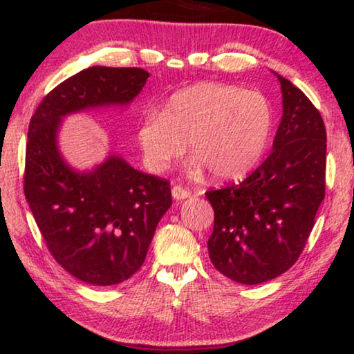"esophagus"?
<instances>
[{"label": "esophagus", "instance_id": "1", "mask_svg": "<svg viewBox=\"0 0 354 354\" xmlns=\"http://www.w3.org/2000/svg\"><path fill=\"white\" fill-rule=\"evenodd\" d=\"M192 193L187 190V188H183L180 185H174L172 187V196L174 200H185V198L190 196Z\"/></svg>", "mask_w": 354, "mask_h": 354}]
</instances>
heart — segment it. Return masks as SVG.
Listing matches in <instances>:
<instances>
[{"instance_id": "b5f03b06", "label": "heart", "mask_w": 354, "mask_h": 354, "mask_svg": "<svg viewBox=\"0 0 354 354\" xmlns=\"http://www.w3.org/2000/svg\"><path fill=\"white\" fill-rule=\"evenodd\" d=\"M274 129L270 101L256 90L221 82H198L169 96L161 113L138 125L143 161L162 172L190 147V166L219 180L243 177L261 161Z\"/></svg>"}]
</instances>
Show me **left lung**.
<instances>
[{
    "instance_id": "1",
    "label": "left lung",
    "mask_w": 354,
    "mask_h": 354,
    "mask_svg": "<svg viewBox=\"0 0 354 354\" xmlns=\"http://www.w3.org/2000/svg\"><path fill=\"white\" fill-rule=\"evenodd\" d=\"M275 75L283 114L272 151L243 182L206 192L214 209L209 258L245 285L268 282L297 263L326 195V125L301 90Z\"/></svg>"
}]
</instances>
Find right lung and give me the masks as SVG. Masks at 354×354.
I'll list each match as a JSON object with an SVG mask.
<instances>
[{
	"mask_svg": "<svg viewBox=\"0 0 354 354\" xmlns=\"http://www.w3.org/2000/svg\"><path fill=\"white\" fill-rule=\"evenodd\" d=\"M148 77L138 67H88L51 90L28 125L24 193L53 258L85 283L115 285L142 268L172 205L171 183L119 154L77 171L57 147L61 122L82 111L129 106Z\"/></svg>",
	"mask_w": 354,
	"mask_h": 354,
	"instance_id": "right-lung-1",
	"label": "right lung"
}]
</instances>
